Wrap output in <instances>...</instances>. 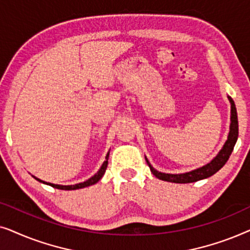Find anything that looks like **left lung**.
<instances>
[{
  "label": "left lung",
  "instance_id": "8db88e82",
  "mask_svg": "<svg viewBox=\"0 0 250 250\" xmlns=\"http://www.w3.org/2000/svg\"><path fill=\"white\" fill-rule=\"evenodd\" d=\"M229 101L231 104V124H230V132H229L228 140L225 141L223 148L220 150V152L217 153V156L211 160L210 163H208L207 165L203 167H199V168L191 170V172L188 173H182V174H166L158 172V170L153 168V167L150 165L149 160L146 158V163L150 167V170H151L153 175L158 177L159 180L162 181H167V182L172 183H192L197 182L199 180L207 179L211 175H214L215 173L218 172L222 167L225 165V163L228 162L229 157L233 151L234 145L238 140V115H237V108H235L234 101L232 100L231 97H228Z\"/></svg>",
  "mask_w": 250,
  "mask_h": 250
}]
</instances>
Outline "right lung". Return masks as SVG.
Returning <instances> with one entry per match:
<instances>
[{"mask_svg": "<svg viewBox=\"0 0 250 250\" xmlns=\"http://www.w3.org/2000/svg\"><path fill=\"white\" fill-rule=\"evenodd\" d=\"M108 158H109V152L107 153V156H105V160L104 162V164H102L101 168L99 169L98 172L95 173L93 176L90 177V179L85 181V182L74 184V186H59V184H53V183L44 182V181L37 179V177H35V176H34V177H35V179H36L37 181H39V182H42V183H44V184H47V186H51V187L56 188V189H60V190H76V189H82V188H86V187L92 186V184H95V183L99 182V181L101 180V177L104 176L105 169H107V166H108Z\"/></svg>", "mask_w": 250, "mask_h": 250, "instance_id": "add662e5", "label": "right lung"}]
</instances>
